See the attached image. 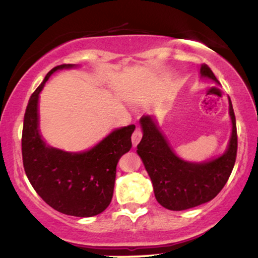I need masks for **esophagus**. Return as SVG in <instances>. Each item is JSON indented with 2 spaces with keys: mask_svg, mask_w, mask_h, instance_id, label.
<instances>
[{
  "mask_svg": "<svg viewBox=\"0 0 258 258\" xmlns=\"http://www.w3.org/2000/svg\"><path fill=\"white\" fill-rule=\"evenodd\" d=\"M142 137H143L142 130H140L139 127H137L136 131L133 132V135H132V144H133V146H135V148L137 145H138V143L140 142V139H142Z\"/></svg>",
  "mask_w": 258,
  "mask_h": 258,
  "instance_id": "1",
  "label": "esophagus"
}]
</instances>
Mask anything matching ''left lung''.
<instances>
[{
	"instance_id": "1",
	"label": "left lung",
	"mask_w": 258,
	"mask_h": 258,
	"mask_svg": "<svg viewBox=\"0 0 258 258\" xmlns=\"http://www.w3.org/2000/svg\"><path fill=\"white\" fill-rule=\"evenodd\" d=\"M200 74L219 83L208 65L201 64ZM229 109L232 133L227 150L218 158L202 163L177 157L152 116L140 118L143 138L137 152L151 178L156 200L163 207L171 211L197 207L216 198L226 184L234 167L238 146L236 116L230 99Z\"/></svg>"
}]
</instances>
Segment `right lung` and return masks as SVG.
Here are the masks:
<instances>
[{"label": "right lung", "instance_id": "add662e5", "mask_svg": "<svg viewBox=\"0 0 258 258\" xmlns=\"http://www.w3.org/2000/svg\"><path fill=\"white\" fill-rule=\"evenodd\" d=\"M74 67L53 68L32 94L22 128V162L32 187L48 206L68 216L84 218L100 214L109 206L116 164L132 148L136 126L115 130L84 152H65L46 145L39 131V94L52 74Z\"/></svg>", "mask_w": 258, "mask_h": 258}]
</instances>
